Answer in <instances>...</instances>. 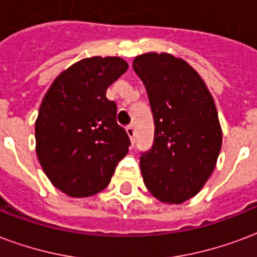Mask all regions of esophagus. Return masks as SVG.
I'll return each instance as SVG.
<instances>
[{"mask_svg": "<svg viewBox=\"0 0 257 257\" xmlns=\"http://www.w3.org/2000/svg\"><path fill=\"white\" fill-rule=\"evenodd\" d=\"M126 133H128V136H129V139H131V141H132V143H135V135H136V132H135L133 125H129V126H126Z\"/></svg>", "mask_w": 257, "mask_h": 257, "instance_id": "obj_1", "label": "esophagus"}]
</instances>
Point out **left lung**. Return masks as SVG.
Masks as SVG:
<instances>
[{
    "instance_id": "obj_1",
    "label": "left lung",
    "mask_w": 257,
    "mask_h": 257,
    "mask_svg": "<svg viewBox=\"0 0 257 257\" xmlns=\"http://www.w3.org/2000/svg\"><path fill=\"white\" fill-rule=\"evenodd\" d=\"M155 120L152 148L141 153L145 187L155 197L181 204L197 195L216 167L223 133L215 101L188 62L168 53L133 60Z\"/></svg>"
}]
</instances>
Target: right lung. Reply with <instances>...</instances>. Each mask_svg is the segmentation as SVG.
I'll return each instance as SVG.
<instances>
[{"mask_svg": "<svg viewBox=\"0 0 257 257\" xmlns=\"http://www.w3.org/2000/svg\"><path fill=\"white\" fill-rule=\"evenodd\" d=\"M128 69L120 57H90L64 70L50 85L36 120V152L50 183L70 197H88L110 183L128 153L106 89Z\"/></svg>", "mask_w": 257, "mask_h": 257, "instance_id": "right-lung-1", "label": "right lung"}]
</instances>
